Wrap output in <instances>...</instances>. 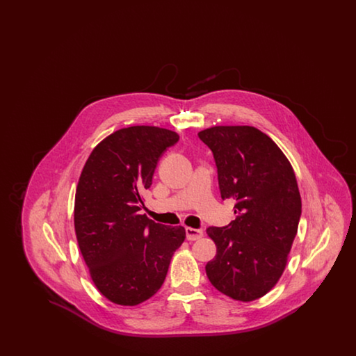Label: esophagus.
I'll use <instances>...</instances> for the list:
<instances>
[{
    "label": "esophagus",
    "instance_id": "34e87169",
    "mask_svg": "<svg viewBox=\"0 0 356 356\" xmlns=\"http://www.w3.org/2000/svg\"><path fill=\"white\" fill-rule=\"evenodd\" d=\"M186 235L188 240H191V241H195V240H199L200 237H203V229H196V228H191V227H186Z\"/></svg>",
    "mask_w": 356,
    "mask_h": 356
}]
</instances>
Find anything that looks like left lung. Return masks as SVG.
Returning <instances> with one entry per match:
<instances>
[{
  "mask_svg": "<svg viewBox=\"0 0 356 356\" xmlns=\"http://www.w3.org/2000/svg\"><path fill=\"white\" fill-rule=\"evenodd\" d=\"M213 153L221 199H234L236 219L209 227L216 256L205 272L212 286L240 302L270 292L287 266L302 199L295 172L271 137L250 125L200 131Z\"/></svg>",
  "mask_w": 356,
  "mask_h": 356,
  "instance_id": "8db88e82",
  "label": "left lung"
}]
</instances>
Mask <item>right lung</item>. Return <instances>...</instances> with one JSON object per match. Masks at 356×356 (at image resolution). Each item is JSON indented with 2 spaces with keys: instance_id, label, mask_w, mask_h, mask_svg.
Instances as JSON below:
<instances>
[{
  "instance_id": "add662e5",
  "label": "right lung",
  "mask_w": 356,
  "mask_h": 356,
  "mask_svg": "<svg viewBox=\"0 0 356 356\" xmlns=\"http://www.w3.org/2000/svg\"><path fill=\"white\" fill-rule=\"evenodd\" d=\"M177 141L179 135L165 128H122L96 145L80 175L77 243L92 282L115 305H137L152 298L186 238L184 227L140 215L159 159Z\"/></svg>"
}]
</instances>
